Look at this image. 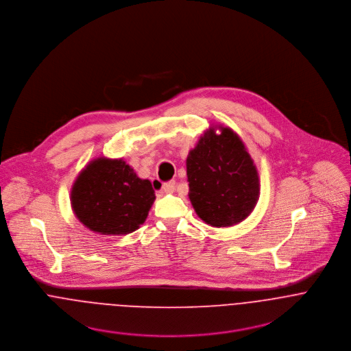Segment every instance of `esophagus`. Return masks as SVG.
Returning a JSON list of instances; mask_svg holds the SVG:
<instances>
[{"mask_svg": "<svg viewBox=\"0 0 351 351\" xmlns=\"http://www.w3.org/2000/svg\"><path fill=\"white\" fill-rule=\"evenodd\" d=\"M175 187H176V183L173 180L171 182H167V183H162L161 186V191L165 193V194H169V193H173L175 191Z\"/></svg>", "mask_w": 351, "mask_h": 351, "instance_id": "34e87169", "label": "esophagus"}]
</instances>
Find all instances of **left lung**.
<instances>
[{
	"label": "left lung",
	"instance_id": "8db88e82",
	"mask_svg": "<svg viewBox=\"0 0 351 351\" xmlns=\"http://www.w3.org/2000/svg\"><path fill=\"white\" fill-rule=\"evenodd\" d=\"M211 128L187 157L190 200L207 225L226 228L242 222L254 208L260 182L256 165L232 129Z\"/></svg>",
	"mask_w": 351,
	"mask_h": 351
}]
</instances>
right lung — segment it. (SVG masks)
Returning <instances> with one entry per match:
<instances>
[{"label":"right lung","mask_w":351,"mask_h":351,"mask_svg":"<svg viewBox=\"0 0 351 351\" xmlns=\"http://www.w3.org/2000/svg\"><path fill=\"white\" fill-rule=\"evenodd\" d=\"M155 197L151 182L140 179L123 160L99 157L79 173L71 206L87 229L118 235L145 222Z\"/></svg>","instance_id":"obj_1"}]
</instances>
